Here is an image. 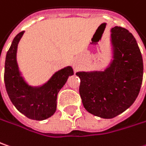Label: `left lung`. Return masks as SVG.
<instances>
[{
	"instance_id": "obj_1",
	"label": "left lung",
	"mask_w": 146,
	"mask_h": 146,
	"mask_svg": "<svg viewBox=\"0 0 146 146\" xmlns=\"http://www.w3.org/2000/svg\"><path fill=\"white\" fill-rule=\"evenodd\" d=\"M113 60L104 70L79 71L80 94L84 108L94 116L113 118L132 105L143 80V59L127 29H111Z\"/></svg>"
}]
</instances>
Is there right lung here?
<instances>
[{
  "label": "right lung",
  "mask_w": 146,
  "mask_h": 146,
  "mask_svg": "<svg viewBox=\"0 0 146 146\" xmlns=\"http://www.w3.org/2000/svg\"><path fill=\"white\" fill-rule=\"evenodd\" d=\"M25 31L18 33L6 53L4 80L8 96L19 112L33 120H45L56 110V98L70 76L74 75L71 66L55 72L48 81L40 86H32L25 81L19 69L17 48Z\"/></svg>",
  "instance_id": "1"
}]
</instances>
